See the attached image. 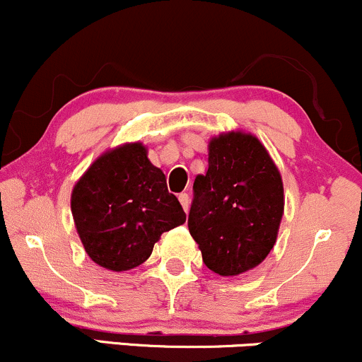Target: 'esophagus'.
I'll return each instance as SVG.
<instances>
[{"instance_id":"34e87169","label":"esophagus","mask_w":362,"mask_h":362,"mask_svg":"<svg viewBox=\"0 0 362 362\" xmlns=\"http://www.w3.org/2000/svg\"><path fill=\"white\" fill-rule=\"evenodd\" d=\"M180 203H181L182 210H185V212H188V209H189V197H188V193H181L180 194Z\"/></svg>"}]
</instances>
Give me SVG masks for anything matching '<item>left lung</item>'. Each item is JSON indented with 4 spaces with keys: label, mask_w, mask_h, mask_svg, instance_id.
<instances>
[{
    "label": "left lung",
    "mask_w": 362,
    "mask_h": 362,
    "mask_svg": "<svg viewBox=\"0 0 362 362\" xmlns=\"http://www.w3.org/2000/svg\"><path fill=\"white\" fill-rule=\"evenodd\" d=\"M189 234L221 277L253 270L277 241L284 215L279 168L257 136L226 132L209 141V169L193 182Z\"/></svg>",
    "instance_id": "left-lung-1"
}]
</instances>
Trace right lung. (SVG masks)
Here are the masks:
<instances>
[{"label":"right lung","instance_id":"right-lung-1","mask_svg":"<svg viewBox=\"0 0 362 362\" xmlns=\"http://www.w3.org/2000/svg\"><path fill=\"white\" fill-rule=\"evenodd\" d=\"M71 214L88 257L112 272L141 265L162 233L186 222L140 141L105 150L92 162L73 186Z\"/></svg>","mask_w":362,"mask_h":362}]
</instances>
